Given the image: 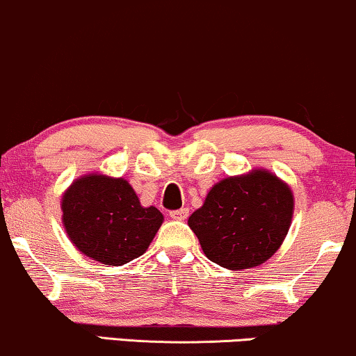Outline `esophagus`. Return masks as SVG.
Wrapping results in <instances>:
<instances>
[{"label": "esophagus", "instance_id": "obj_1", "mask_svg": "<svg viewBox=\"0 0 356 356\" xmlns=\"http://www.w3.org/2000/svg\"><path fill=\"white\" fill-rule=\"evenodd\" d=\"M188 217V209H181V210H172L170 211V218L174 220H186Z\"/></svg>", "mask_w": 356, "mask_h": 356}]
</instances>
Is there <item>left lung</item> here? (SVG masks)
<instances>
[{
    "instance_id": "left-lung-1",
    "label": "left lung",
    "mask_w": 356,
    "mask_h": 356,
    "mask_svg": "<svg viewBox=\"0 0 356 356\" xmlns=\"http://www.w3.org/2000/svg\"><path fill=\"white\" fill-rule=\"evenodd\" d=\"M294 215L291 187L268 169L222 179L188 217L207 258L241 271L266 263L289 232Z\"/></svg>"
}]
</instances>
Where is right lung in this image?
<instances>
[{
	"label": "right lung",
	"mask_w": 356,
	"mask_h": 356,
	"mask_svg": "<svg viewBox=\"0 0 356 356\" xmlns=\"http://www.w3.org/2000/svg\"><path fill=\"white\" fill-rule=\"evenodd\" d=\"M62 223L87 258L123 266L145 254L164 222L156 207H143L126 179L102 172L80 175L62 193Z\"/></svg>",
	"instance_id": "obj_1"
}]
</instances>
